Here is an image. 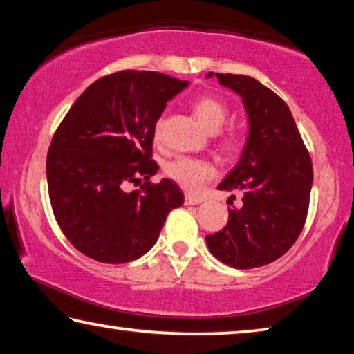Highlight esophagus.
I'll return each instance as SVG.
<instances>
[{"label": "esophagus", "mask_w": 354, "mask_h": 354, "mask_svg": "<svg viewBox=\"0 0 354 354\" xmlns=\"http://www.w3.org/2000/svg\"><path fill=\"white\" fill-rule=\"evenodd\" d=\"M201 201H203L201 198H198V196H194V195H185V198H184V203H185V205H189V206L200 205Z\"/></svg>", "instance_id": "1"}]
</instances>
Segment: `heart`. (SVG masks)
Returning a JSON list of instances; mask_svg holds the SVG:
<instances>
[{
  "label": "heart",
  "mask_w": 354,
  "mask_h": 354,
  "mask_svg": "<svg viewBox=\"0 0 354 354\" xmlns=\"http://www.w3.org/2000/svg\"><path fill=\"white\" fill-rule=\"evenodd\" d=\"M194 111L200 122L212 133L218 131L230 115L227 104L214 95H200L194 101ZM160 128H162V118L156 122V136H159ZM232 143H234V139L227 137L226 145H232ZM164 171L171 181H175L179 187L187 192L200 190L215 176V169L209 160L190 158V156H178V158L169 160L164 167Z\"/></svg>",
  "instance_id": "obj_1"
}]
</instances>
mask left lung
I'll list each match as a JSON object with an SVG mask.
<instances>
[{
	"label": "left lung",
	"mask_w": 354,
	"mask_h": 354,
	"mask_svg": "<svg viewBox=\"0 0 354 354\" xmlns=\"http://www.w3.org/2000/svg\"><path fill=\"white\" fill-rule=\"evenodd\" d=\"M215 76L241 95L250 129L241 160L218 184L242 190V206L230 209L227 225L206 243L218 261L245 270L277 261L295 243L309 209L313 162L283 98L254 77Z\"/></svg>",
	"instance_id": "left-lung-1"
}]
</instances>
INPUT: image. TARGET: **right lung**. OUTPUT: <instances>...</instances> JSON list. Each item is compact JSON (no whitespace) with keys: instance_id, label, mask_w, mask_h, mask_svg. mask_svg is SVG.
Segmentation results:
<instances>
[{"instance_id":"right-lung-1","label":"right lung","mask_w":354,"mask_h":354,"mask_svg":"<svg viewBox=\"0 0 354 354\" xmlns=\"http://www.w3.org/2000/svg\"><path fill=\"white\" fill-rule=\"evenodd\" d=\"M181 81L158 71L123 70L86 88L53 136L46 181L59 227L73 247L104 263L134 261L158 241L184 195L170 179L149 183L156 122ZM147 178L140 191L128 182Z\"/></svg>"}]
</instances>
